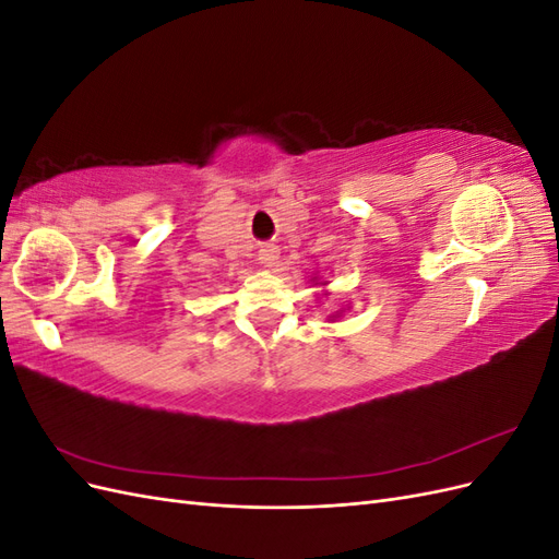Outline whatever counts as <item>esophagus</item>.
I'll return each mask as SVG.
<instances>
[{"label": "esophagus", "instance_id": "esophagus-1", "mask_svg": "<svg viewBox=\"0 0 559 559\" xmlns=\"http://www.w3.org/2000/svg\"><path fill=\"white\" fill-rule=\"evenodd\" d=\"M277 259H280V251H277V247H273V245H265V247L259 251V261H261V265H265V267H273V265L277 263Z\"/></svg>", "mask_w": 559, "mask_h": 559}]
</instances>
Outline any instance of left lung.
<instances>
[{"mask_svg": "<svg viewBox=\"0 0 559 559\" xmlns=\"http://www.w3.org/2000/svg\"><path fill=\"white\" fill-rule=\"evenodd\" d=\"M314 282H317V280H314ZM317 284H319V282H317ZM321 284H326V282H321ZM341 314H343V310H341V312H335V314H331L329 319H337V317H341Z\"/></svg>", "mask_w": 559, "mask_h": 559, "instance_id": "8db88e82", "label": "left lung"}]
</instances>
